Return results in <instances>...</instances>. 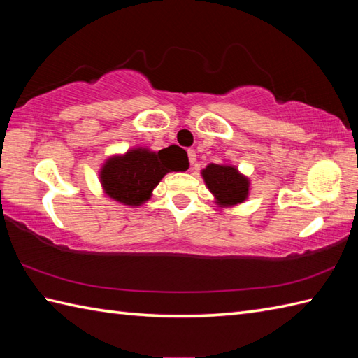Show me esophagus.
<instances>
[{"instance_id":"esophagus-1","label":"esophagus","mask_w":358,"mask_h":358,"mask_svg":"<svg viewBox=\"0 0 358 358\" xmlns=\"http://www.w3.org/2000/svg\"><path fill=\"white\" fill-rule=\"evenodd\" d=\"M187 157H189V163H191V166H194L195 162H196L195 150H194V149H189V150H187Z\"/></svg>"}]
</instances>
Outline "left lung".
<instances>
[{
	"instance_id": "left-lung-1",
	"label": "left lung",
	"mask_w": 358,
	"mask_h": 358,
	"mask_svg": "<svg viewBox=\"0 0 358 358\" xmlns=\"http://www.w3.org/2000/svg\"><path fill=\"white\" fill-rule=\"evenodd\" d=\"M201 177L220 208L237 206L249 196V178L232 164L210 163L201 171Z\"/></svg>"
}]
</instances>
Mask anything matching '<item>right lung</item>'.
<instances>
[{
    "instance_id": "1",
    "label": "right lung",
    "mask_w": 358,
    "mask_h": 358,
    "mask_svg": "<svg viewBox=\"0 0 358 358\" xmlns=\"http://www.w3.org/2000/svg\"><path fill=\"white\" fill-rule=\"evenodd\" d=\"M187 158L178 146L158 152L149 148L129 149L123 155H112L100 169L104 194L124 206L136 208L150 200L152 191L169 172L186 171Z\"/></svg>"
}]
</instances>
